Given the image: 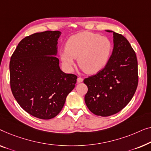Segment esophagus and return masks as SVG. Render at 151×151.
I'll return each instance as SVG.
<instances>
[{"mask_svg":"<svg viewBox=\"0 0 151 151\" xmlns=\"http://www.w3.org/2000/svg\"><path fill=\"white\" fill-rule=\"evenodd\" d=\"M83 81V78L78 77V78H77V82L78 83H81Z\"/></svg>","mask_w":151,"mask_h":151,"instance_id":"obj_1","label":"esophagus"}]
</instances>
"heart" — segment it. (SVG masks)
Instances as JSON below:
<instances>
[{
  "instance_id": "b5f03b06",
  "label": "heart",
  "mask_w": 151,
  "mask_h": 151,
  "mask_svg": "<svg viewBox=\"0 0 151 151\" xmlns=\"http://www.w3.org/2000/svg\"><path fill=\"white\" fill-rule=\"evenodd\" d=\"M112 51V44L107 37L84 31L71 36L61 50L63 64L70 69L78 57V65L87 74L99 73L105 67Z\"/></svg>"
}]
</instances>
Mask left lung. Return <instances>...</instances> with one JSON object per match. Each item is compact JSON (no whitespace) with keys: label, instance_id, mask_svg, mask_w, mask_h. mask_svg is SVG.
Listing matches in <instances>:
<instances>
[{"label":"left lung","instance_id":"8db88e82","mask_svg":"<svg viewBox=\"0 0 151 151\" xmlns=\"http://www.w3.org/2000/svg\"><path fill=\"white\" fill-rule=\"evenodd\" d=\"M112 32L111 31H107ZM114 49L107 64L96 75L85 78V102L91 112L105 117L126 107L138 84L135 52L124 36L113 32Z\"/></svg>","mask_w":151,"mask_h":151}]
</instances>
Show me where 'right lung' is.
<instances>
[{
	"label": "right lung",
	"instance_id": "obj_1",
	"mask_svg": "<svg viewBox=\"0 0 151 151\" xmlns=\"http://www.w3.org/2000/svg\"><path fill=\"white\" fill-rule=\"evenodd\" d=\"M61 34L46 31L25 37L11 57L12 94L25 111L40 119L55 117L76 83L77 76L63 73L55 56Z\"/></svg>",
	"mask_w": 151,
	"mask_h": 151
}]
</instances>
